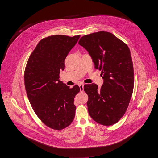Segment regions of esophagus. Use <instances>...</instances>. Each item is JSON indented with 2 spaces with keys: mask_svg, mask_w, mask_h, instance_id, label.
<instances>
[{
  "mask_svg": "<svg viewBox=\"0 0 158 158\" xmlns=\"http://www.w3.org/2000/svg\"><path fill=\"white\" fill-rule=\"evenodd\" d=\"M79 88H80V91L83 92L84 91V84H81L79 85Z\"/></svg>",
  "mask_w": 158,
  "mask_h": 158,
  "instance_id": "esophagus-1",
  "label": "esophagus"
}]
</instances>
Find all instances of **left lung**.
Listing matches in <instances>:
<instances>
[{"instance_id": "1", "label": "left lung", "mask_w": 158, "mask_h": 158, "mask_svg": "<svg viewBox=\"0 0 158 158\" xmlns=\"http://www.w3.org/2000/svg\"><path fill=\"white\" fill-rule=\"evenodd\" d=\"M79 44L91 57L104 80L101 88L84 85L89 114L98 123L110 126L123 116L134 87V69L127 45L112 34L100 31L82 37Z\"/></svg>"}]
</instances>
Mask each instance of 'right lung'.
Returning <instances> with one entry per match:
<instances>
[{"label": "right lung", "mask_w": 158, "mask_h": 158, "mask_svg": "<svg viewBox=\"0 0 158 158\" xmlns=\"http://www.w3.org/2000/svg\"><path fill=\"white\" fill-rule=\"evenodd\" d=\"M80 35H52L42 39L31 54L24 73L27 97L35 113L47 126L61 130L75 117L78 85L69 88L59 80L65 59Z\"/></svg>", "instance_id": "right-lung-1"}]
</instances>
